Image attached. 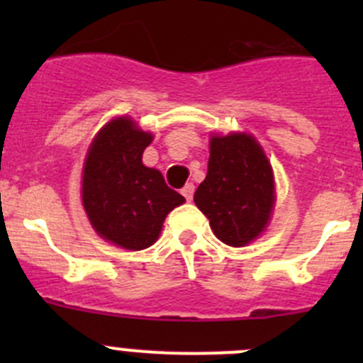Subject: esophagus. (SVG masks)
Masks as SVG:
<instances>
[{
  "mask_svg": "<svg viewBox=\"0 0 363 363\" xmlns=\"http://www.w3.org/2000/svg\"><path fill=\"white\" fill-rule=\"evenodd\" d=\"M181 193H182V196H184V199L188 200V202H191V200H193V193H195V186H193L191 182H188V184H186L184 188L181 189Z\"/></svg>",
  "mask_w": 363,
  "mask_h": 363,
  "instance_id": "1",
  "label": "esophagus"
}]
</instances>
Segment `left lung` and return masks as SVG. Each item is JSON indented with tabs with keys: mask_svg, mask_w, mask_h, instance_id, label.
<instances>
[{
	"mask_svg": "<svg viewBox=\"0 0 363 363\" xmlns=\"http://www.w3.org/2000/svg\"><path fill=\"white\" fill-rule=\"evenodd\" d=\"M205 181L195 203L221 242L242 247L267 228L276 191L262 145L247 133L212 135Z\"/></svg>",
	"mask_w": 363,
	"mask_h": 363,
	"instance_id": "obj_1",
	"label": "left lung"
}]
</instances>
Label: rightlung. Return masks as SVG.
<instances>
[{
	"mask_svg": "<svg viewBox=\"0 0 363 363\" xmlns=\"http://www.w3.org/2000/svg\"><path fill=\"white\" fill-rule=\"evenodd\" d=\"M151 142L131 117H116L98 131L84 161L82 203L91 225L130 251L152 246L168 212L184 203L160 170L142 163Z\"/></svg>",
	"mask_w": 363,
	"mask_h": 363,
	"instance_id": "add662e5",
	"label": "right lung"
}]
</instances>
